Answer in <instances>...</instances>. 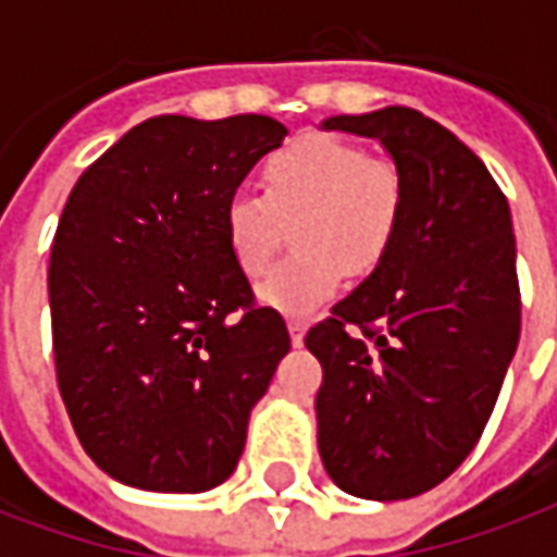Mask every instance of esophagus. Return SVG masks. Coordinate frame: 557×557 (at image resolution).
<instances>
[{
    "mask_svg": "<svg viewBox=\"0 0 557 557\" xmlns=\"http://www.w3.org/2000/svg\"><path fill=\"white\" fill-rule=\"evenodd\" d=\"M304 334H307V322L304 319H289V337L292 346H301Z\"/></svg>",
    "mask_w": 557,
    "mask_h": 557,
    "instance_id": "1",
    "label": "esophagus"
}]
</instances>
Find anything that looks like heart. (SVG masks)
Masks as SVG:
<instances>
[{"label": "heart", "mask_w": 557, "mask_h": 557, "mask_svg": "<svg viewBox=\"0 0 557 557\" xmlns=\"http://www.w3.org/2000/svg\"><path fill=\"white\" fill-rule=\"evenodd\" d=\"M262 196L235 194L223 206V242L244 277L256 280L292 227L298 253L259 286L280 313H307L334 298L346 274L367 277L397 242L406 182L397 163L334 134H307L268 154Z\"/></svg>", "instance_id": "1"}]
</instances>
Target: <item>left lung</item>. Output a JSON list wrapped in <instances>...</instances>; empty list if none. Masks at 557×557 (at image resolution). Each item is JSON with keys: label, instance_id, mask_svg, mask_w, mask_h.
<instances>
[{"label": "left lung", "instance_id": "8db88e82", "mask_svg": "<svg viewBox=\"0 0 557 557\" xmlns=\"http://www.w3.org/2000/svg\"><path fill=\"white\" fill-rule=\"evenodd\" d=\"M322 127L379 139L403 172L406 208L385 262L304 337L322 363L319 454L349 495L414 498L474 450L513 361L510 206L483 160L418 110Z\"/></svg>", "mask_w": 557, "mask_h": 557}]
</instances>
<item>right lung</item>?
Wrapping results in <instances>:
<instances>
[{"label": "right lung", "mask_w": 557, "mask_h": 557, "mask_svg": "<svg viewBox=\"0 0 557 557\" xmlns=\"http://www.w3.org/2000/svg\"><path fill=\"white\" fill-rule=\"evenodd\" d=\"M289 131L154 115L91 163L50 253L55 382L95 466L148 492L230 478L289 351L223 242V206Z\"/></svg>", "instance_id": "right-lung-1"}]
</instances>
